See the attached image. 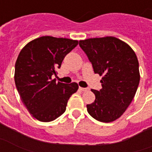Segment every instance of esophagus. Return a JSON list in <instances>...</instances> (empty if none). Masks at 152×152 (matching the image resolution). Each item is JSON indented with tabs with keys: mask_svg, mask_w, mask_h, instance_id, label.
I'll list each match as a JSON object with an SVG mask.
<instances>
[{
	"mask_svg": "<svg viewBox=\"0 0 152 152\" xmlns=\"http://www.w3.org/2000/svg\"><path fill=\"white\" fill-rule=\"evenodd\" d=\"M79 90H81L82 91H87L89 90V88H85V87H79Z\"/></svg>",
	"mask_w": 152,
	"mask_h": 152,
	"instance_id": "esophagus-1",
	"label": "esophagus"
}]
</instances>
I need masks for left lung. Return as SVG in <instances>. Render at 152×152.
Listing matches in <instances>:
<instances>
[{"label":"left lung","instance_id":"left-lung-1","mask_svg":"<svg viewBox=\"0 0 152 152\" xmlns=\"http://www.w3.org/2000/svg\"><path fill=\"white\" fill-rule=\"evenodd\" d=\"M79 46L95 74L103 76L101 89L91 90L96 99L87 105L88 113L102 122L117 120L129 107L139 84L136 54L128 44L112 36L80 40Z\"/></svg>","mask_w":152,"mask_h":152}]
</instances>
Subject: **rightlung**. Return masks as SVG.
<instances>
[{
	"label": "right lung",
	"mask_w": 152,
	"mask_h": 152,
	"mask_svg": "<svg viewBox=\"0 0 152 152\" xmlns=\"http://www.w3.org/2000/svg\"><path fill=\"white\" fill-rule=\"evenodd\" d=\"M77 44L69 39L42 36L20 52L15 63V85L24 105L37 120L48 122L61 116L69 97L78 89L76 83L65 84L52 79Z\"/></svg>",
	"instance_id": "obj_1"
}]
</instances>
